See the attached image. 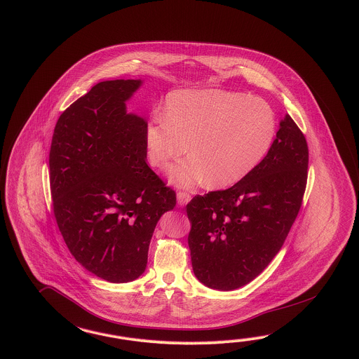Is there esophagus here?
I'll list each match as a JSON object with an SVG mask.
<instances>
[{
  "label": "esophagus",
  "instance_id": "esophagus-1",
  "mask_svg": "<svg viewBox=\"0 0 359 359\" xmlns=\"http://www.w3.org/2000/svg\"><path fill=\"white\" fill-rule=\"evenodd\" d=\"M190 199H191V196L189 193H185V191H178L177 193V203L182 208L190 202Z\"/></svg>",
  "mask_w": 359,
  "mask_h": 359
}]
</instances>
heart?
<instances>
[{
	"label": "heart",
	"mask_w": 359,
	"mask_h": 359,
	"mask_svg": "<svg viewBox=\"0 0 359 359\" xmlns=\"http://www.w3.org/2000/svg\"><path fill=\"white\" fill-rule=\"evenodd\" d=\"M278 121L260 97L217 88L177 90L166 96L162 116L144 132L147 157L162 168L187 151L191 157L168 168L174 185L194 187L208 181L224 189L243 181L266 158Z\"/></svg>",
	"instance_id": "heart-1"
}]
</instances>
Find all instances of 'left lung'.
<instances>
[{
  "mask_svg": "<svg viewBox=\"0 0 359 359\" xmlns=\"http://www.w3.org/2000/svg\"><path fill=\"white\" fill-rule=\"evenodd\" d=\"M266 158L243 181L193 198L186 212L196 278L232 290L257 278L278 255L296 219L308 178V144L288 114Z\"/></svg>",
  "mask_w": 359,
  "mask_h": 359,
  "instance_id": "left-lung-1",
  "label": "left lung"
}]
</instances>
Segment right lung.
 <instances>
[{"mask_svg":"<svg viewBox=\"0 0 359 359\" xmlns=\"http://www.w3.org/2000/svg\"><path fill=\"white\" fill-rule=\"evenodd\" d=\"M141 79L93 86L60 115L50 149L59 231L87 271L109 283L139 278L156 224L175 193L147 163L148 123L128 114Z\"/></svg>","mask_w":359,"mask_h":359,"instance_id":"obj_1","label":"right lung"}]
</instances>
